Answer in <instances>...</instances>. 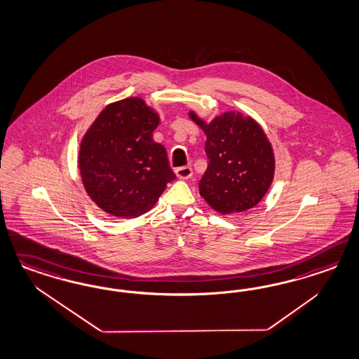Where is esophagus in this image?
<instances>
[{
  "instance_id": "34e87169",
  "label": "esophagus",
  "mask_w": 359,
  "mask_h": 359,
  "mask_svg": "<svg viewBox=\"0 0 359 359\" xmlns=\"http://www.w3.org/2000/svg\"><path fill=\"white\" fill-rule=\"evenodd\" d=\"M175 175L181 180H187L193 175V169L190 166H182V168H178L175 169Z\"/></svg>"
}]
</instances>
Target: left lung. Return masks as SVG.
<instances>
[{"mask_svg": "<svg viewBox=\"0 0 359 359\" xmlns=\"http://www.w3.org/2000/svg\"><path fill=\"white\" fill-rule=\"evenodd\" d=\"M189 117L206 135L208 165L199 194L220 214L243 212L266 196L275 175L273 149L252 117L224 112L210 123L190 111Z\"/></svg>", "mask_w": 359, "mask_h": 359, "instance_id": "8db88e82", "label": "left lung"}]
</instances>
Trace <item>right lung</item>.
Returning <instances> with one entry per match:
<instances>
[{
	"mask_svg": "<svg viewBox=\"0 0 359 359\" xmlns=\"http://www.w3.org/2000/svg\"><path fill=\"white\" fill-rule=\"evenodd\" d=\"M158 124V114L141 97H127L107 105L83 136L81 181L107 214L140 217L174 181L165 148L151 139Z\"/></svg>",
	"mask_w": 359,
	"mask_h": 359,
	"instance_id": "1",
	"label": "right lung"
}]
</instances>
